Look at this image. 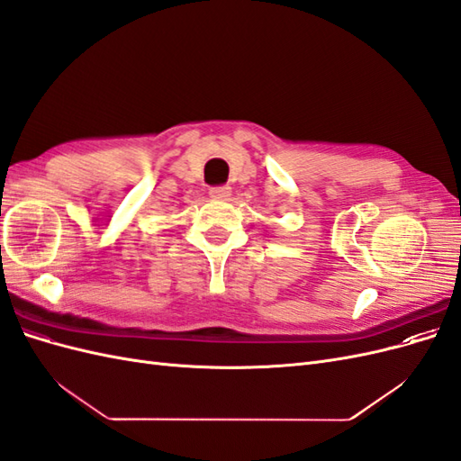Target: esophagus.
I'll use <instances>...</instances> for the list:
<instances>
[{"label": "esophagus", "instance_id": "obj_1", "mask_svg": "<svg viewBox=\"0 0 461 461\" xmlns=\"http://www.w3.org/2000/svg\"><path fill=\"white\" fill-rule=\"evenodd\" d=\"M209 198L217 202H227L230 198V188L229 186H215L209 190Z\"/></svg>", "mask_w": 461, "mask_h": 461}]
</instances>
